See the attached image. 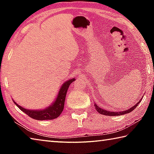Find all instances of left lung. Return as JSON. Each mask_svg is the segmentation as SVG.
I'll use <instances>...</instances> for the list:
<instances>
[{"instance_id": "1", "label": "left lung", "mask_w": 154, "mask_h": 154, "mask_svg": "<svg viewBox=\"0 0 154 154\" xmlns=\"http://www.w3.org/2000/svg\"><path fill=\"white\" fill-rule=\"evenodd\" d=\"M143 98L140 99V100L138 102L136 105L132 106L131 108L128 109V110H125L124 111H119V112H112V111H109L107 110H105V109H103L102 108L99 107V106L96 105V104H94V106H95V108L96 109V111H97L99 113L102 114V115H105V116H121V115H124V114H126V113H128L130 112H131L134 110V109L137 107V105H139V103H140V101L142 100Z\"/></svg>"}]
</instances>
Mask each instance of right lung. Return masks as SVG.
I'll list each match as a JSON object with an SVG mask.
<instances>
[{
  "mask_svg": "<svg viewBox=\"0 0 154 154\" xmlns=\"http://www.w3.org/2000/svg\"><path fill=\"white\" fill-rule=\"evenodd\" d=\"M75 80V79L73 78V79H71L64 82L59 90L56 100L50 106L43 110L42 109L41 110H29V109H26L17 105L14 100V102L21 111L27 114L31 118L36 119V120H47V119H56L63 111L67 90L71 83Z\"/></svg>",
  "mask_w": 154,
  "mask_h": 154,
  "instance_id": "1",
  "label": "right lung"
}]
</instances>
